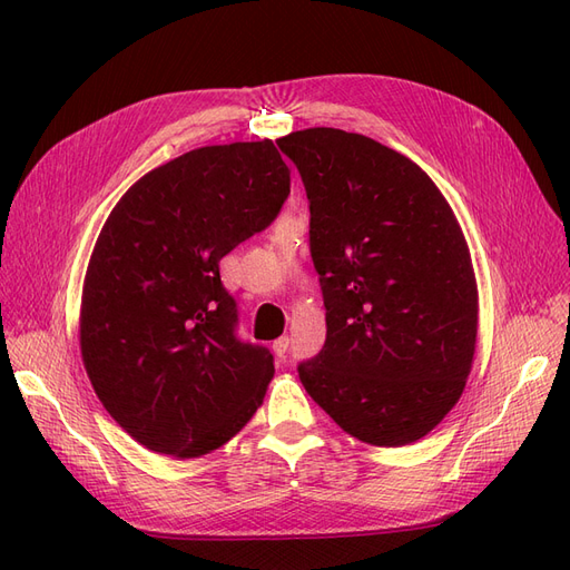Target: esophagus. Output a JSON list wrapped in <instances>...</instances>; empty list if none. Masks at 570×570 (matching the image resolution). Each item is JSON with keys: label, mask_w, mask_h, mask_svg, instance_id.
Masks as SVG:
<instances>
[{"label": "esophagus", "mask_w": 570, "mask_h": 570, "mask_svg": "<svg viewBox=\"0 0 570 570\" xmlns=\"http://www.w3.org/2000/svg\"><path fill=\"white\" fill-rule=\"evenodd\" d=\"M287 347H289V337H287V335H283V337H278V340L273 342L275 356H285V354H287Z\"/></svg>", "instance_id": "obj_1"}]
</instances>
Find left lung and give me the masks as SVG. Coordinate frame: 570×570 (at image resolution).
Returning a JSON list of instances; mask_svg holds the SVG:
<instances>
[{
  "label": "left lung",
  "instance_id": "1",
  "mask_svg": "<svg viewBox=\"0 0 570 570\" xmlns=\"http://www.w3.org/2000/svg\"><path fill=\"white\" fill-rule=\"evenodd\" d=\"M308 199L323 350L299 381L344 433L402 446L459 402L478 335L471 254L450 204L404 154L337 128L278 140Z\"/></svg>",
  "mask_w": 570,
  "mask_h": 570
}]
</instances>
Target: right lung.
<instances>
[{"label":"right lung","instance_id":"obj_1","mask_svg":"<svg viewBox=\"0 0 570 570\" xmlns=\"http://www.w3.org/2000/svg\"><path fill=\"white\" fill-rule=\"evenodd\" d=\"M289 195L271 140L199 147L114 206L82 287L80 352L99 402L147 450L193 459L262 406L273 354L237 337L218 262Z\"/></svg>","mask_w":570,"mask_h":570}]
</instances>
